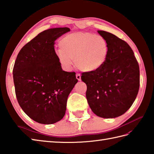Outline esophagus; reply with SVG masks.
Returning a JSON list of instances; mask_svg holds the SVG:
<instances>
[{
	"instance_id": "obj_1",
	"label": "esophagus",
	"mask_w": 154,
	"mask_h": 154,
	"mask_svg": "<svg viewBox=\"0 0 154 154\" xmlns=\"http://www.w3.org/2000/svg\"><path fill=\"white\" fill-rule=\"evenodd\" d=\"M76 79L78 80V81H80L81 80V75L80 74H76Z\"/></svg>"
}]
</instances>
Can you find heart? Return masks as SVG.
Here are the masks:
<instances>
[{
  "label": "heart",
  "mask_w": 154,
  "mask_h": 154,
  "mask_svg": "<svg viewBox=\"0 0 154 154\" xmlns=\"http://www.w3.org/2000/svg\"><path fill=\"white\" fill-rule=\"evenodd\" d=\"M61 50L57 51L60 64L66 70L75 64L84 72L96 71L103 65L108 54V45L104 37L89 32H76L60 41Z\"/></svg>",
  "instance_id": "b5f03b06"
}]
</instances>
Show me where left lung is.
<instances>
[{
  "mask_svg": "<svg viewBox=\"0 0 154 154\" xmlns=\"http://www.w3.org/2000/svg\"><path fill=\"white\" fill-rule=\"evenodd\" d=\"M97 32L107 43V60L97 70L83 72L81 79L87 86L91 111L102 118H116L128 110L137 96L139 65L127 43L111 33Z\"/></svg>",
  "mask_w": 154,
  "mask_h": 154,
  "instance_id": "1",
  "label": "left lung"
}]
</instances>
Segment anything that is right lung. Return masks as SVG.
Wrapping results in <instances>:
<instances>
[{
	"instance_id": "1",
	"label": "right lung",
	"mask_w": 154,
	"mask_h": 154,
	"mask_svg": "<svg viewBox=\"0 0 154 154\" xmlns=\"http://www.w3.org/2000/svg\"><path fill=\"white\" fill-rule=\"evenodd\" d=\"M70 31H43L22 47L15 61L17 100L25 113L41 124H54L63 118L68 95L78 82L76 73L63 70L54 48V41Z\"/></svg>"
}]
</instances>
